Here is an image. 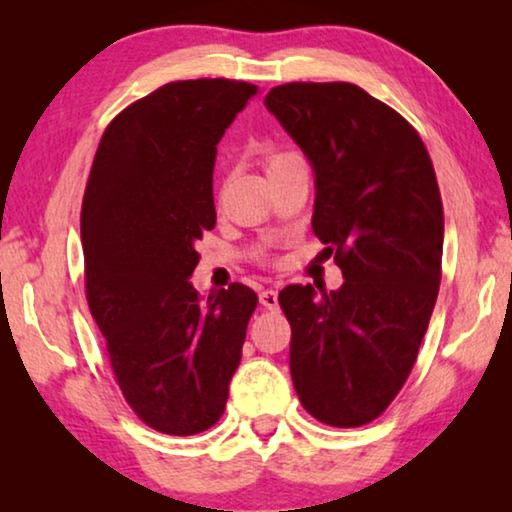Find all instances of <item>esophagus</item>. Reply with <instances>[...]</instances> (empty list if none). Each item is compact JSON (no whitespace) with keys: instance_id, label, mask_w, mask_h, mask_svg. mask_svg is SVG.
Segmentation results:
<instances>
[{"instance_id":"obj_1","label":"esophagus","mask_w":512,"mask_h":512,"mask_svg":"<svg viewBox=\"0 0 512 512\" xmlns=\"http://www.w3.org/2000/svg\"><path fill=\"white\" fill-rule=\"evenodd\" d=\"M259 302H262L266 309H275L277 307V291L275 289L262 291V293H259Z\"/></svg>"}]
</instances>
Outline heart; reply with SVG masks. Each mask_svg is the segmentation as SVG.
I'll list each match as a JSON object with an SVG mask.
<instances>
[{
    "label": "heart",
    "mask_w": 512,
    "mask_h": 512,
    "mask_svg": "<svg viewBox=\"0 0 512 512\" xmlns=\"http://www.w3.org/2000/svg\"><path fill=\"white\" fill-rule=\"evenodd\" d=\"M296 158H298V155H293V153H271V155H266V171L273 173L275 169L284 167V164L296 160Z\"/></svg>",
    "instance_id": "b5f03b06"
}]
</instances>
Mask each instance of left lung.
I'll return each instance as SVG.
<instances>
[{"label": "left lung", "mask_w": 512, "mask_h": 512, "mask_svg": "<svg viewBox=\"0 0 512 512\" xmlns=\"http://www.w3.org/2000/svg\"><path fill=\"white\" fill-rule=\"evenodd\" d=\"M311 162V228L343 271L339 291L289 284L291 379L329 427L388 409L418 359L443 275L445 216L427 146L400 112L352 83H284L266 94Z\"/></svg>", "instance_id": "obj_1"}]
</instances>
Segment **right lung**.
<instances>
[{
	"label": "right lung",
	"mask_w": 512,
	"mask_h": 512,
	"mask_svg": "<svg viewBox=\"0 0 512 512\" xmlns=\"http://www.w3.org/2000/svg\"><path fill=\"white\" fill-rule=\"evenodd\" d=\"M257 85L173 81L110 121L81 207L85 298L137 418L169 436L219 422L257 293L203 300L187 280L216 223V144Z\"/></svg>",
	"instance_id": "add662e5"
}]
</instances>
